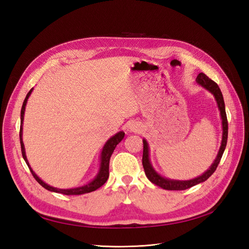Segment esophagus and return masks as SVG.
Segmentation results:
<instances>
[{"label":"esophagus","mask_w":249,"mask_h":249,"mask_svg":"<svg viewBox=\"0 0 249 249\" xmlns=\"http://www.w3.org/2000/svg\"><path fill=\"white\" fill-rule=\"evenodd\" d=\"M129 130L130 132H141L142 130V126L140 123H132L129 126Z\"/></svg>","instance_id":"esophagus-1"}]
</instances>
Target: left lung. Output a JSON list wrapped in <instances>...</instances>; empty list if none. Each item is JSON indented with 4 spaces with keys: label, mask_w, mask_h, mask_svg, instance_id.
I'll use <instances>...</instances> for the list:
<instances>
[{
    "label": "left lung",
    "mask_w": 249,
    "mask_h": 249,
    "mask_svg": "<svg viewBox=\"0 0 249 249\" xmlns=\"http://www.w3.org/2000/svg\"><path fill=\"white\" fill-rule=\"evenodd\" d=\"M196 82L200 86L208 90L211 94H213L216 100V105L219 109L220 119H222V126H223V136H222V142H220V146L218 153L216 155V158L213 161V163L210 165V167L204 172L202 173L201 176L189 179V180H178V179H171L164 178L156 171L153 167V165L150 160V148L149 143L144 139L142 140L143 142V154H142V166L144 169V173L146 178H149L150 181H152L154 185L158 186L164 190H169V191H181V190H187L189 188L194 187L200 182H203L206 179H208L211 174H213L215 171L217 165L219 164L220 159H222V156L225 152L227 141H228V120H227V114H226V108H225V101L222 94V91H220L219 87L215 82L210 80L205 73L200 72L197 76Z\"/></svg>",
    "instance_id": "1"
}]
</instances>
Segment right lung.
Returning <instances> with one entry per match:
<instances>
[{"label":"right lung","mask_w":249,"mask_h":249,"mask_svg":"<svg viewBox=\"0 0 249 249\" xmlns=\"http://www.w3.org/2000/svg\"><path fill=\"white\" fill-rule=\"evenodd\" d=\"M32 88L30 90L29 93L26 94V97L24 98L23 105L21 107V113H20V132H19V139H20V145H21V153H22V157L25 161V163L29 166L33 177L36 178V180L38 181L40 185L45 188L46 190H48L50 192H54V193H60V194L63 195H82V194H86V193H90L93 192L95 190H97L98 188H100L103 185H105V182L107 180L108 178V166H109V159L110 156H112L114 150L116 149L117 144L121 142L124 139L125 133L123 131H120L118 133H116L114 136L110 137L107 141V142L105 143L103 151H101L100 154V164H99V170L97 172V174L95 176V178L92 179L91 181L87 182L86 185L81 186V187H77V188H71V189H58V188H54L48 183H46L45 181H43L34 172V170L32 169L31 165L27 161L26 155H25V149H24V143L22 141V126H23V119H24V112H25V106L27 103V99H29L30 95L32 94L33 92Z\"/></svg>","instance_id":"1"}]
</instances>
